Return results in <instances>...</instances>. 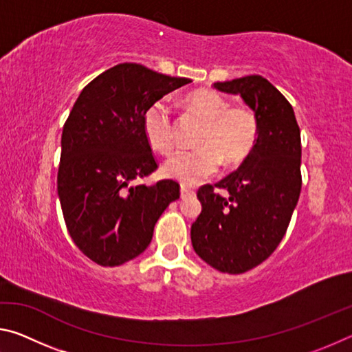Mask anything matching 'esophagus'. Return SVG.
Instances as JSON below:
<instances>
[{
    "mask_svg": "<svg viewBox=\"0 0 352 352\" xmlns=\"http://www.w3.org/2000/svg\"><path fill=\"white\" fill-rule=\"evenodd\" d=\"M180 192H182V197H190V195H194V194H195V190H194L192 188L186 186V184H182Z\"/></svg>",
    "mask_w": 352,
    "mask_h": 352,
    "instance_id": "esophagus-1",
    "label": "esophagus"
}]
</instances>
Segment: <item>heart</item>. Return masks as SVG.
Wrapping results in <instances>:
<instances>
[{
    "mask_svg": "<svg viewBox=\"0 0 352 352\" xmlns=\"http://www.w3.org/2000/svg\"><path fill=\"white\" fill-rule=\"evenodd\" d=\"M184 102L192 115L204 121L195 140L199 147L178 151L166 160L163 174L184 184H195L216 174L220 163H241L259 136V118L247 104L230 105L214 90L189 93ZM144 135L155 151L169 153L174 148L172 110L166 100H157L144 113Z\"/></svg>",
    "mask_w": 352,
    "mask_h": 352,
    "instance_id": "heart-1",
    "label": "heart"
}]
</instances>
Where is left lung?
<instances>
[{
    "label": "left lung",
    "instance_id": "left-lung-1",
    "mask_svg": "<svg viewBox=\"0 0 352 352\" xmlns=\"http://www.w3.org/2000/svg\"><path fill=\"white\" fill-rule=\"evenodd\" d=\"M214 88L239 94L252 107L259 136L239 169L197 190L201 212L190 241L206 264L241 275L269 258L287 231L301 192V135L290 102L262 76L216 82Z\"/></svg>",
    "mask_w": 352,
    "mask_h": 352
}]
</instances>
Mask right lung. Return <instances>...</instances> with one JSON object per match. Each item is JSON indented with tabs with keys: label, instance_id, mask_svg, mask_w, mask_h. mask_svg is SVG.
<instances>
[{
	"label": "right lung",
	"instance_id": "add662e5",
	"mask_svg": "<svg viewBox=\"0 0 352 352\" xmlns=\"http://www.w3.org/2000/svg\"><path fill=\"white\" fill-rule=\"evenodd\" d=\"M192 82L140 63H119L83 88L62 132L57 192L77 248L102 267L122 265L147 248L153 226L180 197V184H133L158 169L144 113Z\"/></svg>",
	"mask_w": 352,
	"mask_h": 352
}]
</instances>
